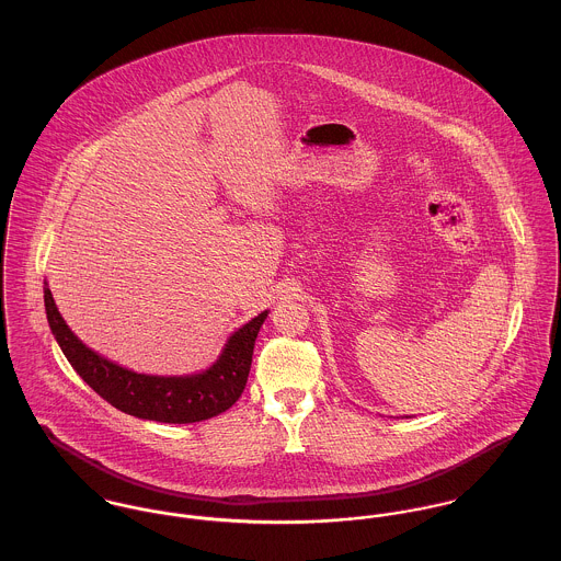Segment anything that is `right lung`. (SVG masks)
Instances as JSON below:
<instances>
[{"label":"right lung","mask_w":561,"mask_h":561,"mask_svg":"<svg viewBox=\"0 0 561 561\" xmlns=\"http://www.w3.org/2000/svg\"><path fill=\"white\" fill-rule=\"evenodd\" d=\"M45 311L62 354L94 393L125 414L160 423L205 421L240 400L259 328L270 313L263 311L238 328L207 369L185 376H153L127 369L88 347L60 316L47 283Z\"/></svg>","instance_id":"add662e5"}]
</instances>
